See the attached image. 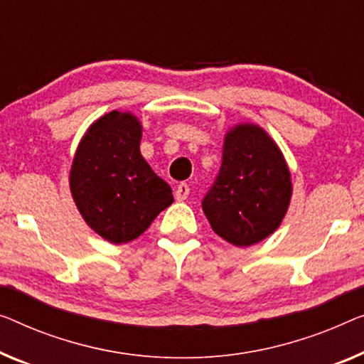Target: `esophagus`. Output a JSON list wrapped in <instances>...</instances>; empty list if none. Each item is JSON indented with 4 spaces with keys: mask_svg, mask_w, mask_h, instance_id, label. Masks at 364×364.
<instances>
[{
    "mask_svg": "<svg viewBox=\"0 0 364 364\" xmlns=\"http://www.w3.org/2000/svg\"><path fill=\"white\" fill-rule=\"evenodd\" d=\"M189 191H191V189H189V186H188L186 183L178 184V188H176V191H175L176 200H184V199H186L189 196Z\"/></svg>",
    "mask_w": 364,
    "mask_h": 364,
    "instance_id": "obj_1",
    "label": "esophagus"
}]
</instances>
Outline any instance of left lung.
<instances>
[{
	"mask_svg": "<svg viewBox=\"0 0 364 364\" xmlns=\"http://www.w3.org/2000/svg\"><path fill=\"white\" fill-rule=\"evenodd\" d=\"M291 199V176L279 149L253 124L227 134L222 165L203 199L217 235L248 247L278 229Z\"/></svg>",
	"mask_w": 364,
	"mask_h": 364,
	"instance_id": "obj_1",
	"label": "left lung"
}]
</instances>
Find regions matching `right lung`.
<instances>
[{
	"label": "right lung",
	"instance_id": "add662e5",
	"mask_svg": "<svg viewBox=\"0 0 364 364\" xmlns=\"http://www.w3.org/2000/svg\"><path fill=\"white\" fill-rule=\"evenodd\" d=\"M142 127L130 112L112 111L90 127L70 171L75 204L88 225L112 243L142 235L173 191L140 155Z\"/></svg>",
	"mask_w": 364,
	"mask_h": 364
}]
</instances>
